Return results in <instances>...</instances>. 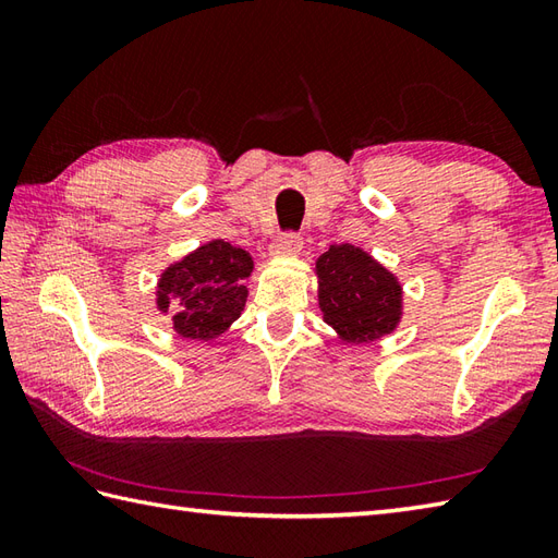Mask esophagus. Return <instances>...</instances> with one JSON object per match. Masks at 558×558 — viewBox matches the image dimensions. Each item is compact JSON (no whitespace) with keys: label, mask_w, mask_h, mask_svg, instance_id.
<instances>
[{"label":"esophagus","mask_w":558,"mask_h":558,"mask_svg":"<svg viewBox=\"0 0 558 558\" xmlns=\"http://www.w3.org/2000/svg\"><path fill=\"white\" fill-rule=\"evenodd\" d=\"M302 236L298 232L280 234L276 244H272V254L276 256H298L302 252Z\"/></svg>","instance_id":"34e87169"}]
</instances>
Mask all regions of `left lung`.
Segmentation results:
<instances>
[{
  "label": "left lung",
  "instance_id": "obj_1",
  "mask_svg": "<svg viewBox=\"0 0 558 558\" xmlns=\"http://www.w3.org/2000/svg\"><path fill=\"white\" fill-rule=\"evenodd\" d=\"M324 322L345 342L393 333L402 316V286L376 258L352 244H330L316 260Z\"/></svg>",
  "mask_w": 558,
  "mask_h": 558
}]
</instances>
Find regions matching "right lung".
Here are the masks:
<instances>
[{"mask_svg": "<svg viewBox=\"0 0 558 558\" xmlns=\"http://www.w3.org/2000/svg\"><path fill=\"white\" fill-rule=\"evenodd\" d=\"M252 270L248 252L213 240L160 272L156 304L162 314L172 312L177 336L213 340L240 318Z\"/></svg>", "mask_w": 558, "mask_h": 558, "instance_id": "obj_1", "label": "right lung"}]
</instances>
